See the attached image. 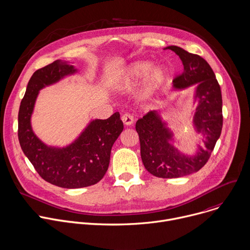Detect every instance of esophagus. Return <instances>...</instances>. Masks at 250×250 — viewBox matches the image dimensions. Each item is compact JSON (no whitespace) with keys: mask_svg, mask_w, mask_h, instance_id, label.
I'll use <instances>...</instances> for the list:
<instances>
[{"mask_svg":"<svg viewBox=\"0 0 250 250\" xmlns=\"http://www.w3.org/2000/svg\"><path fill=\"white\" fill-rule=\"evenodd\" d=\"M121 120H122V122H123L125 125L130 126V125H132V124L134 123V116H133L132 114H130V113H125V114H123V116L121 117Z\"/></svg>","mask_w":250,"mask_h":250,"instance_id":"1","label":"esophagus"}]
</instances>
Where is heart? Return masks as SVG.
Returning a JSON list of instances; mask_svg holds the SVG:
<instances>
[{
    "instance_id": "b5f03b06",
    "label": "heart",
    "mask_w": 250,
    "mask_h": 250,
    "mask_svg": "<svg viewBox=\"0 0 250 250\" xmlns=\"http://www.w3.org/2000/svg\"><path fill=\"white\" fill-rule=\"evenodd\" d=\"M152 64L147 61L136 62L129 66L125 74L122 76L119 85L121 87H131L142 77H144L149 70ZM168 80V71L164 66H158L151 70L144 81L140 94L144 98L151 97L157 90H159Z\"/></svg>"
}]
</instances>
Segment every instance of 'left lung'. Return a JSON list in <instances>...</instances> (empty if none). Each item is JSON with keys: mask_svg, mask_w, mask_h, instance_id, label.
Returning a JSON list of instances; mask_svg holds the SVG:
<instances>
[{"mask_svg": "<svg viewBox=\"0 0 250 250\" xmlns=\"http://www.w3.org/2000/svg\"><path fill=\"white\" fill-rule=\"evenodd\" d=\"M179 56L183 73L173 82L175 89L197 84L195 102L198 105L193 117L197 133L202 135L204 146L198 145L196 154L180 153L170 143L172 132L157 111H149L136 123L145 168L155 176L176 178L197 172L208 162L223 127V101L220 84L210 65L199 55L189 53L178 46H168Z\"/></svg>", "mask_w": 250, "mask_h": 250, "instance_id": "left-lung-1", "label": "left lung"}]
</instances>
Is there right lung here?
Wrapping results in <instances>:
<instances>
[{
	"instance_id": "add662e5",
	"label": "right lung",
	"mask_w": 250,
	"mask_h": 250,
	"mask_svg": "<svg viewBox=\"0 0 250 250\" xmlns=\"http://www.w3.org/2000/svg\"><path fill=\"white\" fill-rule=\"evenodd\" d=\"M77 69L56 60L30 78L19 111V141L22 152L38 174L63 188H82L101 181L107 171L111 147L123 131L119 112L105 120L90 121L78 139L65 147L48 146L33 133L30 118L41 88L73 75Z\"/></svg>"
}]
</instances>
